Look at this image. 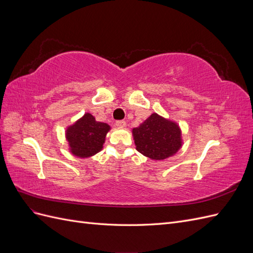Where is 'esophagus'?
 I'll return each mask as SVG.
<instances>
[{"label":"esophagus","instance_id":"obj_1","mask_svg":"<svg viewBox=\"0 0 253 253\" xmlns=\"http://www.w3.org/2000/svg\"><path fill=\"white\" fill-rule=\"evenodd\" d=\"M126 121L125 120H117L116 121V126H118V127H125L126 126Z\"/></svg>","mask_w":253,"mask_h":253}]
</instances>
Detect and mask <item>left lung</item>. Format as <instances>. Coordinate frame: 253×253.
I'll return each instance as SVG.
<instances>
[{
	"mask_svg": "<svg viewBox=\"0 0 253 253\" xmlns=\"http://www.w3.org/2000/svg\"><path fill=\"white\" fill-rule=\"evenodd\" d=\"M136 150L154 160H164L174 155L181 147V132L173 121L156 113L133 128Z\"/></svg>",
	"mask_w": 253,
	"mask_h": 253,
	"instance_id": "8db88e82",
	"label": "left lung"
}]
</instances>
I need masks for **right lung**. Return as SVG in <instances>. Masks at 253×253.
I'll return each mask as SVG.
<instances>
[{"instance_id": "1", "label": "right lung", "mask_w": 253, "mask_h": 253, "mask_svg": "<svg viewBox=\"0 0 253 253\" xmlns=\"http://www.w3.org/2000/svg\"><path fill=\"white\" fill-rule=\"evenodd\" d=\"M110 126L104 122L96 121L89 113L76 121V124L66 129V139L70 143L71 152L81 158L95 155L101 151Z\"/></svg>"}]
</instances>
